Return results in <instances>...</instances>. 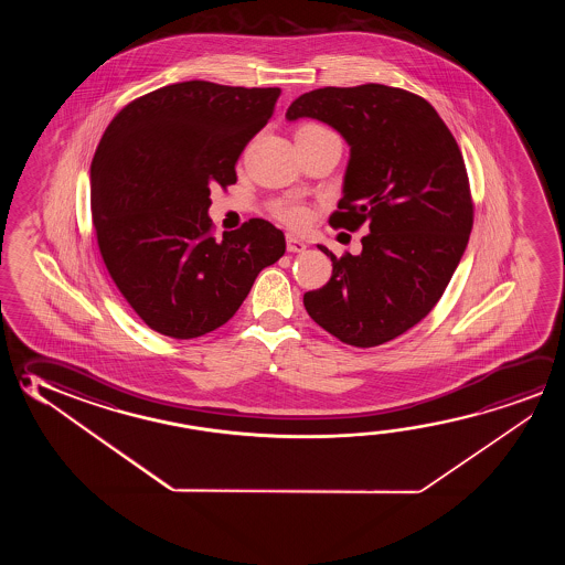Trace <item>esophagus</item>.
I'll return each instance as SVG.
<instances>
[{
	"instance_id": "obj_1",
	"label": "esophagus",
	"mask_w": 565,
	"mask_h": 565,
	"mask_svg": "<svg viewBox=\"0 0 565 565\" xmlns=\"http://www.w3.org/2000/svg\"><path fill=\"white\" fill-rule=\"evenodd\" d=\"M287 252H303L307 248L306 242L301 238H297L294 234H287L286 236Z\"/></svg>"
}]
</instances>
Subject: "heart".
Instances as JSON below:
<instances>
[{
	"label": "heart",
	"instance_id": "obj_1",
	"mask_svg": "<svg viewBox=\"0 0 565 565\" xmlns=\"http://www.w3.org/2000/svg\"><path fill=\"white\" fill-rule=\"evenodd\" d=\"M296 139H306V141H331V143H339L341 146V139L334 134L333 130H329L323 124H303L299 130H297ZM271 213L274 216L281 221V223L289 224V226H303L309 218V211L307 206L301 203H294V201H278V203L271 204Z\"/></svg>",
	"mask_w": 565,
	"mask_h": 565
}]
</instances>
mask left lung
Wrapping results in <instances>:
<instances>
[{"instance_id":"left-lung-1","label":"left lung","mask_w":565,"mask_h":565,"mask_svg":"<svg viewBox=\"0 0 565 565\" xmlns=\"http://www.w3.org/2000/svg\"><path fill=\"white\" fill-rule=\"evenodd\" d=\"M286 118L324 121L347 139L344 194L329 224L371 231L359 256L319 246L333 274L303 296L307 313L351 347L392 341L434 309L467 248L475 206L461 149L431 104L384 84L317 88Z\"/></svg>"}]
</instances>
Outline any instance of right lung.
Masks as SVG:
<instances>
[{
    "label": "right lung",
    "instance_id": "obj_1",
    "mask_svg": "<svg viewBox=\"0 0 565 565\" xmlns=\"http://www.w3.org/2000/svg\"><path fill=\"white\" fill-rule=\"evenodd\" d=\"M279 88L189 81L143 94L108 124L90 166L104 264L149 329L211 333L238 311L262 269L286 252L264 218L214 238L211 189L236 183V161L268 124Z\"/></svg>",
    "mask_w": 565,
    "mask_h": 565
}]
</instances>
